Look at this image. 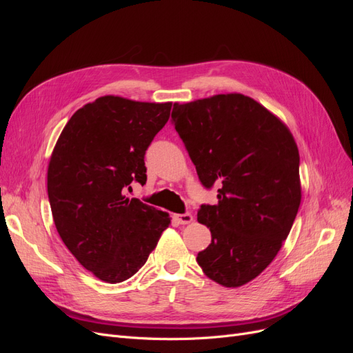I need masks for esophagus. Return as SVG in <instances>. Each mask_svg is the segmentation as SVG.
I'll use <instances>...</instances> for the list:
<instances>
[{"instance_id": "34e87169", "label": "esophagus", "mask_w": 353, "mask_h": 353, "mask_svg": "<svg viewBox=\"0 0 353 353\" xmlns=\"http://www.w3.org/2000/svg\"><path fill=\"white\" fill-rule=\"evenodd\" d=\"M174 219H175V222L181 223V225H185V223H191L194 221V218H193V215H191V213H181V215H175Z\"/></svg>"}]
</instances>
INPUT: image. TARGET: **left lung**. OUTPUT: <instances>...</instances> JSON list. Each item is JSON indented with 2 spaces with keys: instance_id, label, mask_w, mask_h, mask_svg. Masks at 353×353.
<instances>
[{
  "instance_id": "1",
  "label": "left lung",
  "mask_w": 353,
  "mask_h": 353,
  "mask_svg": "<svg viewBox=\"0 0 353 353\" xmlns=\"http://www.w3.org/2000/svg\"><path fill=\"white\" fill-rule=\"evenodd\" d=\"M172 121L201 184H222L218 205L197 212L212 234L197 262L223 287L248 284L280 252L301 206L294 137L279 116L239 92L175 103Z\"/></svg>"
}]
</instances>
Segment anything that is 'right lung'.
<instances>
[{
    "label": "right lung",
    "mask_w": 353,
    "mask_h": 353,
    "mask_svg": "<svg viewBox=\"0 0 353 353\" xmlns=\"http://www.w3.org/2000/svg\"><path fill=\"white\" fill-rule=\"evenodd\" d=\"M172 103L103 95L73 113L52 148L48 199L60 239L99 280L122 283L141 268L169 213L125 196L145 184L144 154Z\"/></svg>",
    "instance_id": "right-lung-1"
}]
</instances>
